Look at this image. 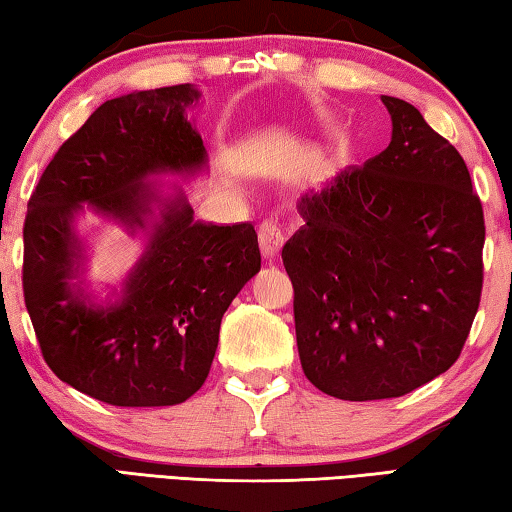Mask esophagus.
I'll return each mask as SVG.
<instances>
[{"mask_svg":"<svg viewBox=\"0 0 512 512\" xmlns=\"http://www.w3.org/2000/svg\"><path fill=\"white\" fill-rule=\"evenodd\" d=\"M257 237H259V248H262V255L266 259H275L277 255H280V248L284 246V241H287L280 225L273 221H264L262 225H259Z\"/></svg>","mask_w":512,"mask_h":512,"instance_id":"esophagus-1","label":"esophagus"}]
</instances>
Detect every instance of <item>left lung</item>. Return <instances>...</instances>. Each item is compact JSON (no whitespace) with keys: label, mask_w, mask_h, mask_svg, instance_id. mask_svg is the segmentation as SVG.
<instances>
[{"label":"left lung","mask_w":512,"mask_h":512,"mask_svg":"<svg viewBox=\"0 0 512 512\" xmlns=\"http://www.w3.org/2000/svg\"><path fill=\"white\" fill-rule=\"evenodd\" d=\"M391 144L300 196L282 248L302 370L339 400L400 397L454 366L481 300L483 210L420 110L381 97Z\"/></svg>","instance_id":"8db88e82"}]
</instances>
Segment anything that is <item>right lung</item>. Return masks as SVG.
<instances>
[{"instance_id": "right-lung-1", "label": "right lung", "mask_w": 512, "mask_h": 512, "mask_svg": "<svg viewBox=\"0 0 512 512\" xmlns=\"http://www.w3.org/2000/svg\"><path fill=\"white\" fill-rule=\"evenodd\" d=\"M194 85L121 94L92 112L42 173L24 221V302L42 357L76 391L112 406H173L210 372L221 318L262 268L253 223L194 219L180 187L207 151L187 112ZM88 209L145 250L120 289L99 301L84 280Z\"/></svg>"}]
</instances>
